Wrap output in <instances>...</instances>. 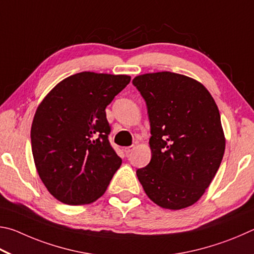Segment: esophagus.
I'll use <instances>...</instances> for the list:
<instances>
[{
  "label": "esophagus",
  "mask_w": 254,
  "mask_h": 254,
  "mask_svg": "<svg viewBox=\"0 0 254 254\" xmlns=\"http://www.w3.org/2000/svg\"><path fill=\"white\" fill-rule=\"evenodd\" d=\"M135 146H128V147L125 148V153H126V155H129L132 150H134Z\"/></svg>",
  "instance_id": "esophagus-1"
}]
</instances>
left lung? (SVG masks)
Returning a JSON list of instances; mask_svg holds the SVG:
<instances>
[{
  "label": "left lung",
  "instance_id": "1",
  "mask_svg": "<svg viewBox=\"0 0 254 254\" xmlns=\"http://www.w3.org/2000/svg\"><path fill=\"white\" fill-rule=\"evenodd\" d=\"M146 101L152 159L136 171L158 206L181 210L196 203L214 179L225 149L214 99L196 80L163 71L137 75Z\"/></svg>",
  "mask_w": 254,
  "mask_h": 254
}]
</instances>
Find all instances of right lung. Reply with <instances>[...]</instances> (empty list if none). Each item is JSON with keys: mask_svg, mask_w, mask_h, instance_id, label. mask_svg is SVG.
I'll return each instance as SVG.
<instances>
[{"mask_svg": "<svg viewBox=\"0 0 254 254\" xmlns=\"http://www.w3.org/2000/svg\"><path fill=\"white\" fill-rule=\"evenodd\" d=\"M129 75L84 71L59 82L39 105L31 127L35 167L58 201L95 202L122 165L109 143L106 107Z\"/></svg>", "mask_w": 254, "mask_h": 254, "instance_id": "1", "label": "right lung"}]
</instances>
